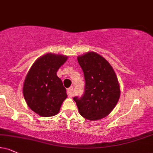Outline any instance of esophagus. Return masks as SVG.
I'll return each instance as SVG.
<instances>
[{"label": "esophagus", "mask_w": 153, "mask_h": 153, "mask_svg": "<svg viewBox=\"0 0 153 153\" xmlns=\"http://www.w3.org/2000/svg\"><path fill=\"white\" fill-rule=\"evenodd\" d=\"M72 90H73L72 86H71L70 88H69L67 89V94L69 97H72Z\"/></svg>", "instance_id": "34e87169"}]
</instances>
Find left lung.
<instances>
[{"mask_svg":"<svg viewBox=\"0 0 153 153\" xmlns=\"http://www.w3.org/2000/svg\"><path fill=\"white\" fill-rule=\"evenodd\" d=\"M77 60L84 74L85 92L80 99L76 97L73 99L86 119H102L114 110L119 100L120 84L116 73L109 62L95 52L78 56Z\"/></svg>","mask_w":153,"mask_h":153,"instance_id":"obj_1","label":"left lung"}]
</instances>
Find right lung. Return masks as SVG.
<instances>
[{
  "instance_id": "obj_1",
  "label": "right lung",
  "mask_w": 153,
  "mask_h": 153,
  "mask_svg": "<svg viewBox=\"0 0 153 153\" xmlns=\"http://www.w3.org/2000/svg\"><path fill=\"white\" fill-rule=\"evenodd\" d=\"M67 59L66 55L49 52L39 57L28 71L22 94L28 107L39 116H55L67 99V91L56 71Z\"/></svg>"
}]
</instances>
